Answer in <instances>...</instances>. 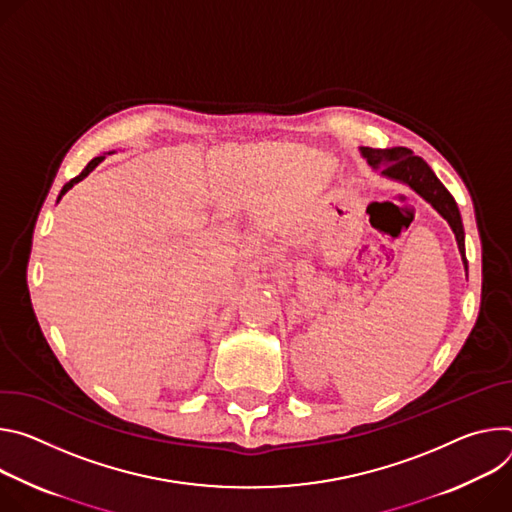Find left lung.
I'll return each instance as SVG.
<instances>
[{
    "instance_id": "obj_1",
    "label": "left lung",
    "mask_w": 512,
    "mask_h": 512,
    "mask_svg": "<svg viewBox=\"0 0 512 512\" xmlns=\"http://www.w3.org/2000/svg\"><path fill=\"white\" fill-rule=\"evenodd\" d=\"M362 156L368 160L372 168H380L382 177L399 181L409 185L417 195H421L451 227V232L456 234V242L462 254L464 268L468 270L466 260V246H464V225L462 215L456 205V199L443 187V183L435 177L431 166L421 158L415 156L413 150L396 146V148H360Z\"/></svg>"
}]
</instances>
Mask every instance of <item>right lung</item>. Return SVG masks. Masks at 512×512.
Here are the masks:
<instances>
[{"mask_svg": "<svg viewBox=\"0 0 512 512\" xmlns=\"http://www.w3.org/2000/svg\"><path fill=\"white\" fill-rule=\"evenodd\" d=\"M103 158H105V156H97V158H93V160H91V162H89V164H87V166H85V168H83V173H81V175H79V177H75V179H71V181H69V183H67V185H65V187H63V191H61V195H59V199H61V197H63V195H65V193H67V191H69V189H71V187H73V185H77V183H79V181H83V179H85V177H87V175H89V173H91V170H93V168H95V166H97V164H99V162H101V160H103Z\"/></svg>", "mask_w": 512, "mask_h": 512, "instance_id": "add662e5", "label": "right lung"}]
</instances>
